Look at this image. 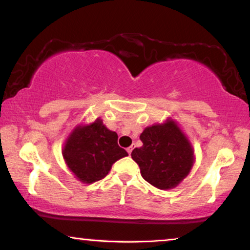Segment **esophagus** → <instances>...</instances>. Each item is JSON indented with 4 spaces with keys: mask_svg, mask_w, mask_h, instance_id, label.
<instances>
[{
    "mask_svg": "<svg viewBox=\"0 0 250 250\" xmlns=\"http://www.w3.org/2000/svg\"><path fill=\"white\" fill-rule=\"evenodd\" d=\"M132 149H133V147H132V146H130V147H128V148H126V152H128L129 155H130V154H131Z\"/></svg>",
    "mask_w": 250,
    "mask_h": 250,
    "instance_id": "34e87169",
    "label": "esophagus"
}]
</instances>
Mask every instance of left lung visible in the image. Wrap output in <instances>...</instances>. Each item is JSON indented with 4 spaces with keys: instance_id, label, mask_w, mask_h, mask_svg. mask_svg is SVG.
I'll use <instances>...</instances> for the list:
<instances>
[{
    "instance_id": "obj_1",
    "label": "left lung",
    "mask_w": 250,
    "mask_h": 250,
    "mask_svg": "<svg viewBox=\"0 0 250 250\" xmlns=\"http://www.w3.org/2000/svg\"><path fill=\"white\" fill-rule=\"evenodd\" d=\"M143 146L131 153L142 177L161 190L172 189L189 174L195 154L188 137L168 118L163 124L146 126L140 135Z\"/></svg>"
}]
</instances>
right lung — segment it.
<instances>
[{
	"mask_svg": "<svg viewBox=\"0 0 250 250\" xmlns=\"http://www.w3.org/2000/svg\"><path fill=\"white\" fill-rule=\"evenodd\" d=\"M62 156L77 180L90 185L106 177L113 163L128 153L118 145L117 132L97 118L89 125L73 128L65 139Z\"/></svg>",
	"mask_w": 250,
	"mask_h": 250,
	"instance_id": "1",
	"label": "right lung"
}]
</instances>
